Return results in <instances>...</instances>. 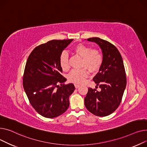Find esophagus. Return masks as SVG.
<instances>
[{
	"label": "esophagus",
	"instance_id": "34e87169",
	"mask_svg": "<svg viewBox=\"0 0 147 147\" xmlns=\"http://www.w3.org/2000/svg\"><path fill=\"white\" fill-rule=\"evenodd\" d=\"M74 85H75V87L76 88H78V87H80V86L79 84H75Z\"/></svg>",
	"mask_w": 147,
	"mask_h": 147
}]
</instances>
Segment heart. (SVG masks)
Listing matches in <instances>:
<instances>
[{
    "label": "heart",
    "mask_w": 147,
    "mask_h": 147,
    "mask_svg": "<svg viewBox=\"0 0 147 147\" xmlns=\"http://www.w3.org/2000/svg\"><path fill=\"white\" fill-rule=\"evenodd\" d=\"M74 52L82 58L81 66L88 68L91 72L98 71L103 62V56L101 51L96 49H92L90 46L84 44H78L74 48ZM59 65L62 69L67 71L69 69V56L66 52H63L59 57ZM85 67L75 69L69 74L68 80L72 82L81 84L89 75Z\"/></svg>",
    "instance_id": "1"
}]
</instances>
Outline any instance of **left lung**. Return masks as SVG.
Segmentation results:
<instances>
[{
  "mask_svg": "<svg viewBox=\"0 0 147 147\" xmlns=\"http://www.w3.org/2000/svg\"><path fill=\"white\" fill-rule=\"evenodd\" d=\"M87 40L99 45L102 50L103 62L99 72L93 78L101 91L88 88L84 98L85 106L94 115L106 116L117 109L126 88V76L123 59L118 49L110 42L98 37Z\"/></svg>",
  "mask_w": 147,
  "mask_h": 147,
  "instance_id": "left-lung-1",
  "label": "left lung"
}]
</instances>
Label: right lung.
<instances>
[{
    "label": "right lung",
    "mask_w": 147,
    "mask_h": 147,
    "mask_svg": "<svg viewBox=\"0 0 147 147\" xmlns=\"http://www.w3.org/2000/svg\"><path fill=\"white\" fill-rule=\"evenodd\" d=\"M73 39L53 40L37 46L30 53L23 75V87L30 103L47 118L62 115L69 106L73 84H65L59 57Z\"/></svg>",
    "instance_id": "obj_1"
}]
</instances>
